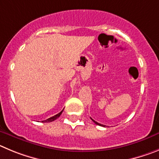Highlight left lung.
Instances as JSON below:
<instances>
[{
	"mask_svg": "<svg viewBox=\"0 0 159 159\" xmlns=\"http://www.w3.org/2000/svg\"><path fill=\"white\" fill-rule=\"evenodd\" d=\"M91 120H93V122H94V123H95V124H97V125H100V126H102V127H104V125H103V124H99V123H97V122H96V121H95V120H93V119H92V118H91Z\"/></svg>",
	"mask_w": 159,
	"mask_h": 159,
	"instance_id": "obj_1",
	"label": "left lung"
}]
</instances>
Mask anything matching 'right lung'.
Here are the masks:
<instances>
[{
    "instance_id": "obj_1",
    "label": "right lung",
    "mask_w": 159,
    "mask_h": 159,
    "mask_svg": "<svg viewBox=\"0 0 159 159\" xmlns=\"http://www.w3.org/2000/svg\"><path fill=\"white\" fill-rule=\"evenodd\" d=\"M62 111H63V110H62V111H60L59 113H58V114H57V115L54 116H52V117H50V118H48V120H43L42 122H43V123H49V122H52V121L55 120L56 119H58V117H59L60 116H61V114H62Z\"/></svg>"
}]
</instances>
